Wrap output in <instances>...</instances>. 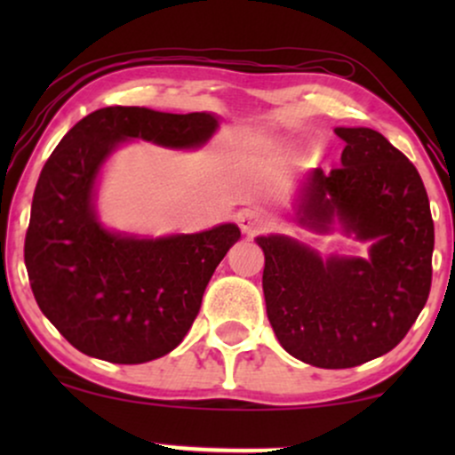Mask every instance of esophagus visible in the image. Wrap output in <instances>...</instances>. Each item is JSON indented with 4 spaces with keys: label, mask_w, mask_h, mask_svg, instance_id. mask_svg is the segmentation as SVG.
<instances>
[{
    "label": "esophagus",
    "mask_w": 455,
    "mask_h": 455,
    "mask_svg": "<svg viewBox=\"0 0 455 455\" xmlns=\"http://www.w3.org/2000/svg\"><path fill=\"white\" fill-rule=\"evenodd\" d=\"M237 222H239V227H242V231L248 235L265 231V228L271 224L269 216L263 210H243L237 216Z\"/></svg>",
    "instance_id": "esophagus-1"
}]
</instances>
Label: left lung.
I'll list each match as a JSON object with an SVG mask.
<instances>
[{
	"instance_id": "obj_1",
	"label": "left lung",
	"mask_w": 455,
	"mask_h": 455,
	"mask_svg": "<svg viewBox=\"0 0 455 455\" xmlns=\"http://www.w3.org/2000/svg\"><path fill=\"white\" fill-rule=\"evenodd\" d=\"M342 166L307 177L297 218L329 231L333 220L368 242L370 259L329 257L267 235L263 293L286 353L316 368H353L389 353L424 310L432 284L435 222L424 181L383 134L336 128Z\"/></svg>"
}]
</instances>
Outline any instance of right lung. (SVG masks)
Returning a JSON list of instances; mask_svg holds the SVG:
<instances>
[{"mask_svg": "<svg viewBox=\"0 0 455 455\" xmlns=\"http://www.w3.org/2000/svg\"><path fill=\"white\" fill-rule=\"evenodd\" d=\"M212 113L98 108L46 160L25 235V267L43 315L72 347L113 363H145L184 340L235 224L195 235L139 239L111 233L93 212L102 162L126 139L198 148L216 132Z\"/></svg>", "mask_w": 455, "mask_h": 455, "instance_id": "right-lung-1", "label": "right lung"}]
</instances>
